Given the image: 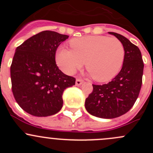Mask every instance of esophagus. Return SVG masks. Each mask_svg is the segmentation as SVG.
<instances>
[{
  "instance_id": "obj_1",
  "label": "esophagus",
  "mask_w": 153,
  "mask_h": 153,
  "mask_svg": "<svg viewBox=\"0 0 153 153\" xmlns=\"http://www.w3.org/2000/svg\"><path fill=\"white\" fill-rule=\"evenodd\" d=\"M83 83H84V81H82V80L81 79H77L76 81H75V84H76V86L81 85Z\"/></svg>"
}]
</instances>
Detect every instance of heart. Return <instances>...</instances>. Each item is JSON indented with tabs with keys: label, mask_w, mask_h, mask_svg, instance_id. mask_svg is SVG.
Segmentation results:
<instances>
[{
	"label": "heart",
	"mask_w": 153,
	"mask_h": 153,
	"mask_svg": "<svg viewBox=\"0 0 153 153\" xmlns=\"http://www.w3.org/2000/svg\"><path fill=\"white\" fill-rule=\"evenodd\" d=\"M72 50L59 47L55 61L60 69L72 75L84 65L94 80L110 81L119 72L124 64L125 50L121 41L115 37L86 35L72 39Z\"/></svg>",
	"instance_id": "b5f03b06"
}]
</instances>
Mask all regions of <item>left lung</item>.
Wrapping results in <instances>:
<instances>
[{
  "label": "left lung",
  "mask_w": 153,
  "mask_h": 153,
  "mask_svg": "<svg viewBox=\"0 0 153 153\" xmlns=\"http://www.w3.org/2000/svg\"><path fill=\"white\" fill-rule=\"evenodd\" d=\"M108 33L116 37L124 45V64L110 82L92 84L93 91L86 99L85 108L93 116L111 119L126 113L136 101L142 84L143 62L137 46L120 34Z\"/></svg>",
  "instance_id": "8db88e82"
}]
</instances>
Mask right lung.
Wrapping results in <instances>:
<instances>
[{"instance_id":"add662e5","label":"right lung","mask_w":153,"mask_h":153,"mask_svg":"<svg viewBox=\"0 0 153 153\" xmlns=\"http://www.w3.org/2000/svg\"><path fill=\"white\" fill-rule=\"evenodd\" d=\"M69 38L43 31L17 47L10 67L12 89L18 105L37 117L55 115L63 106L62 95L75 78L63 73L55 63L58 46Z\"/></svg>"}]
</instances>
